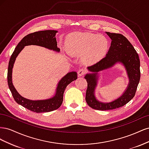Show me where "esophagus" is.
I'll list each match as a JSON object with an SVG mask.
<instances>
[{"label":"esophagus","instance_id":"esophagus-1","mask_svg":"<svg viewBox=\"0 0 149 149\" xmlns=\"http://www.w3.org/2000/svg\"><path fill=\"white\" fill-rule=\"evenodd\" d=\"M86 70L84 68H81V69H79L78 71V76H83L84 74H86Z\"/></svg>","mask_w":149,"mask_h":149}]
</instances>
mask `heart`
Here are the masks:
<instances>
[{
	"mask_svg": "<svg viewBox=\"0 0 149 149\" xmlns=\"http://www.w3.org/2000/svg\"><path fill=\"white\" fill-rule=\"evenodd\" d=\"M66 47L71 55H82L85 63H95L106 55L109 48V42L102 35L91 33L76 32L66 38Z\"/></svg>",
	"mask_w": 149,
	"mask_h": 149,
	"instance_id": "1",
	"label": "heart"
}]
</instances>
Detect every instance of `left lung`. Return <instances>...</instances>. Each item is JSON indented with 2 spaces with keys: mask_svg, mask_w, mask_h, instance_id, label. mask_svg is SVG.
<instances>
[{
  "mask_svg": "<svg viewBox=\"0 0 149 149\" xmlns=\"http://www.w3.org/2000/svg\"><path fill=\"white\" fill-rule=\"evenodd\" d=\"M106 33L112 40L109 50L102 60L88 67V70L94 73L88 74L84 77L88 83L86 101L93 109L101 111L114 109L123 107L129 102L136 94L141 78L139 57L132 44L123 35L110 32H106ZM118 62H121L128 71L130 78L128 88L123 95L114 102L109 103L99 102L93 95L94 88L96 85L97 73Z\"/></svg>",
  "mask_w": 149,
  "mask_h": 149,
  "instance_id": "1",
  "label": "left lung"
}]
</instances>
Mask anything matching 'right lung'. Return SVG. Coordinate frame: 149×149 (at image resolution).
<instances>
[{
	"label": "right lung",
	"instance_id": "right-lung-1",
	"mask_svg": "<svg viewBox=\"0 0 149 149\" xmlns=\"http://www.w3.org/2000/svg\"><path fill=\"white\" fill-rule=\"evenodd\" d=\"M56 32V30H44L35 31L26 35L17 45L8 63L7 81L13 99L19 104L30 111L38 113L52 111L58 109L61 106L63 100L65 90L68 85L77 79V73L74 71L70 72L60 80L58 85L56 93L53 98L47 100L31 101L22 97L13 86L12 82V68L16 57L25 46L35 45L59 52L60 49L57 47L55 38Z\"/></svg>",
	"mask_w": 149,
	"mask_h": 149
}]
</instances>
